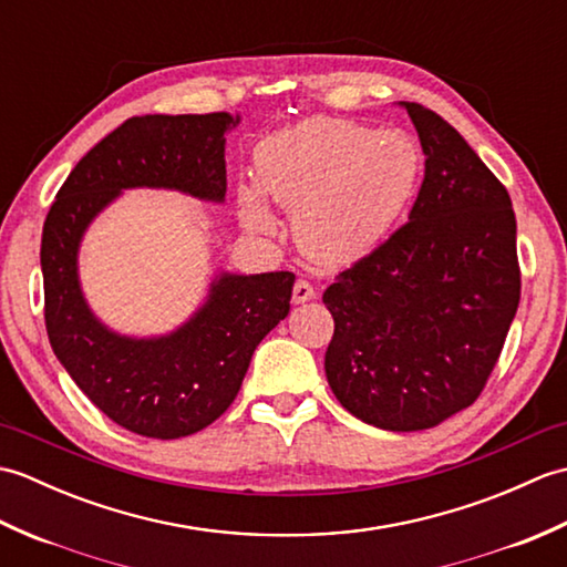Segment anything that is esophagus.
Wrapping results in <instances>:
<instances>
[{
  "label": "esophagus",
  "mask_w": 567,
  "mask_h": 567,
  "mask_svg": "<svg viewBox=\"0 0 567 567\" xmlns=\"http://www.w3.org/2000/svg\"><path fill=\"white\" fill-rule=\"evenodd\" d=\"M315 287H311L307 280H297L292 287V302L295 305H305L309 299H315Z\"/></svg>",
  "instance_id": "esophagus-1"
}]
</instances>
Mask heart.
Segmentation results:
<instances>
[{"label":"heart","instance_id":"heart-1","mask_svg":"<svg viewBox=\"0 0 567 567\" xmlns=\"http://www.w3.org/2000/svg\"><path fill=\"white\" fill-rule=\"evenodd\" d=\"M421 155L400 131H375L348 118L311 116L256 148L258 185L238 189L248 231H280L265 197L292 212L295 238L309 258L353 262L378 248L412 202Z\"/></svg>","mask_w":567,"mask_h":567}]
</instances>
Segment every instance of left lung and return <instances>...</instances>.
<instances>
[{
  "mask_svg": "<svg viewBox=\"0 0 567 567\" xmlns=\"http://www.w3.org/2000/svg\"><path fill=\"white\" fill-rule=\"evenodd\" d=\"M426 155L409 221L323 292L327 380L348 412L424 431L473 404L519 307L512 199L457 131L400 102Z\"/></svg>",
  "mask_w": 567,
  "mask_h": 567,
  "instance_id": "1",
  "label": "left lung"
}]
</instances>
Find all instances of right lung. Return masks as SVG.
Returning a JSON list of instances; mask_svg holds the SVG:
<instances>
[{"mask_svg":"<svg viewBox=\"0 0 567 567\" xmlns=\"http://www.w3.org/2000/svg\"><path fill=\"white\" fill-rule=\"evenodd\" d=\"M240 114L134 116L104 136L45 216L41 272L53 353L90 402L148 439H183L236 400L252 351L290 311L292 272L216 268L204 302L167 333L131 336L94 315L80 282L87 228L126 189H171L224 204L226 134Z\"/></svg>","mask_w":567,"mask_h":567,"instance_id":"right-lung-1","label":"right lung"}]
</instances>
